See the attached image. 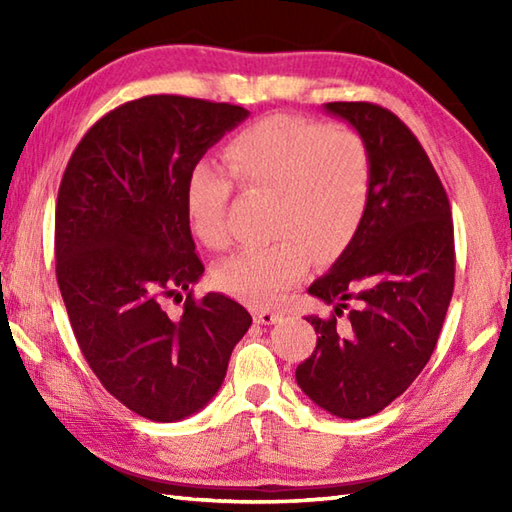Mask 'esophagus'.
Here are the masks:
<instances>
[{"instance_id":"esophagus-1","label":"esophagus","mask_w":512,"mask_h":512,"mask_svg":"<svg viewBox=\"0 0 512 512\" xmlns=\"http://www.w3.org/2000/svg\"><path fill=\"white\" fill-rule=\"evenodd\" d=\"M279 319H281V312H275V310H255V323L273 325Z\"/></svg>"}]
</instances>
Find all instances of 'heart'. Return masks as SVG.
Listing matches in <instances>:
<instances>
[{"label":"heart","instance_id":"b5f03b06","mask_svg":"<svg viewBox=\"0 0 512 512\" xmlns=\"http://www.w3.org/2000/svg\"><path fill=\"white\" fill-rule=\"evenodd\" d=\"M228 171L246 189L275 193L273 233L224 259L213 281L250 306H268L297 286L317 255L339 257L354 242L374 193V156L361 132L312 118L277 114L246 127L224 151ZM233 180L213 162L193 165L184 184L193 235L209 248L231 242Z\"/></svg>","mask_w":512,"mask_h":512}]
</instances>
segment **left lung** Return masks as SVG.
Masks as SVG:
<instances>
[{
  "label": "left lung",
  "mask_w": 512,
  "mask_h": 512,
  "mask_svg": "<svg viewBox=\"0 0 512 512\" xmlns=\"http://www.w3.org/2000/svg\"><path fill=\"white\" fill-rule=\"evenodd\" d=\"M323 107L365 136L374 193L354 242L308 288L334 314L306 319L317 347L295 376L321 409L358 420L396 400L436 350L453 297V220L427 151L394 112L363 101Z\"/></svg>",
  "instance_id": "left-lung-1"
}]
</instances>
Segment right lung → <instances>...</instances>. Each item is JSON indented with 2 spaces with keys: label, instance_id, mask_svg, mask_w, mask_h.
<instances>
[{
  "label": "right lung",
  "instance_id": "add662e5",
  "mask_svg": "<svg viewBox=\"0 0 512 512\" xmlns=\"http://www.w3.org/2000/svg\"><path fill=\"white\" fill-rule=\"evenodd\" d=\"M244 118L231 103L143 96L94 123L63 173L54 255L76 343L103 387L147 420L200 411L253 323L220 292H189L180 317L162 308L204 273L184 206L189 171Z\"/></svg>",
  "mask_w": 512,
  "mask_h": 512
}]
</instances>
